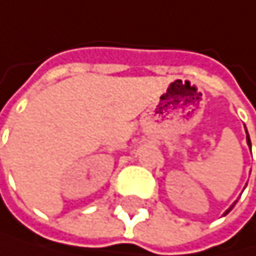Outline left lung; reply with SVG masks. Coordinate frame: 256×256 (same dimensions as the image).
Wrapping results in <instances>:
<instances>
[{
	"mask_svg": "<svg viewBox=\"0 0 256 256\" xmlns=\"http://www.w3.org/2000/svg\"><path fill=\"white\" fill-rule=\"evenodd\" d=\"M247 142H248V146H250V148H252V144H250V138H248V133H247ZM236 204H238V200H236V202H234V204H232L231 206H229V208L226 210V213H224V215H228V213H229V212H231V210H232V206H234Z\"/></svg>",
	"mask_w": 256,
	"mask_h": 256,
	"instance_id": "8db88e82",
	"label": "left lung"
}]
</instances>
